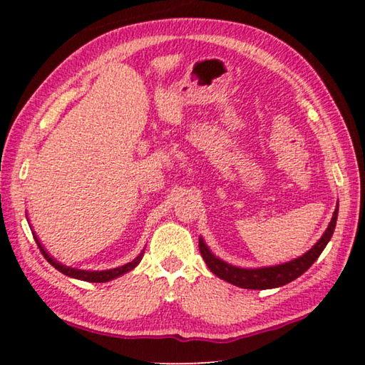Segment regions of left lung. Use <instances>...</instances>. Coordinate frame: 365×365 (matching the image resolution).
<instances>
[{"mask_svg": "<svg viewBox=\"0 0 365 365\" xmlns=\"http://www.w3.org/2000/svg\"><path fill=\"white\" fill-rule=\"evenodd\" d=\"M336 219H338V205H336L335 212L331 215V220L329 227H327V230L311 250L304 252L302 256L293 259V261L270 265V267L245 269V267H237V265L228 264L225 261H222L220 257L214 256V252L209 250V246L205 243V240L201 237H200V251H201L202 259H205V262L207 264L209 270H211L214 275H217L219 279L232 283L235 287L246 288V289L279 288L298 279V277L304 274V272L317 261V257L322 255L325 246L330 242L333 232H335Z\"/></svg>", "mask_w": 365, "mask_h": 365, "instance_id": "1", "label": "left lung"}]
</instances>
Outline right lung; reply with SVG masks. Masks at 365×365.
<instances>
[{"mask_svg": "<svg viewBox=\"0 0 365 365\" xmlns=\"http://www.w3.org/2000/svg\"><path fill=\"white\" fill-rule=\"evenodd\" d=\"M34 233V238L36 245H38V248L41 251V255L45 256L46 261L53 265L54 269H58L59 272H63L64 275L71 277V279H77V280H83V282H91V283H104V282H109V280H114L117 277H120L123 274H127V272L133 270L137 265L140 264L141 257L145 255V250L140 252V255L133 259V261L127 262L120 265V267H115V269H108V270H83V269H76V267H69V265H64L63 262H59L54 259L49 252L45 250V246L40 243L38 237H36V233L32 230Z\"/></svg>", "mask_w": 365, "mask_h": 365, "instance_id": "add662e5", "label": "right lung"}]
</instances>
